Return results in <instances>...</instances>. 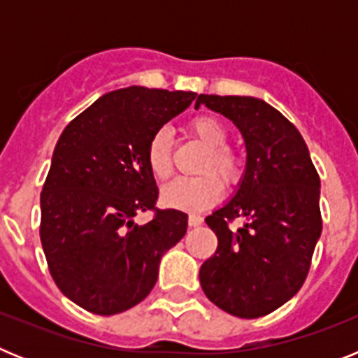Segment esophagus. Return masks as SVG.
<instances>
[{
  "instance_id": "1",
  "label": "esophagus",
  "mask_w": 358,
  "mask_h": 358,
  "mask_svg": "<svg viewBox=\"0 0 358 358\" xmlns=\"http://www.w3.org/2000/svg\"><path fill=\"white\" fill-rule=\"evenodd\" d=\"M204 222V218L201 217V215H189L188 217V224L192 227H197V226H201V224Z\"/></svg>"
}]
</instances>
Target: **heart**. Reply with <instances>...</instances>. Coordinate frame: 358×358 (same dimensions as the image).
Returning <instances> with one entry per match:
<instances>
[{"instance_id":"1","label":"heart","mask_w":358,"mask_h":358,"mask_svg":"<svg viewBox=\"0 0 358 358\" xmlns=\"http://www.w3.org/2000/svg\"><path fill=\"white\" fill-rule=\"evenodd\" d=\"M189 134L208 148L201 170H215L227 185L238 181L240 159L226 147L229 134L222 122L213 116H199L188 125ZM147 163L156 179H166L172 173V140L166 131H157L147 147ZM222 195V182L213 173L199 177H177L161 189V199L169 208L182 211H202L215 204Z\"/></svg>"}]
</instances>
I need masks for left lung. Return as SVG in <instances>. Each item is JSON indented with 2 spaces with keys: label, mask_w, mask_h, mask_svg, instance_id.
Wrapping results in <instances>:
<instances>
[{
  "label": "left lung",
  "mask_w": 358,
  "mask_h": 358,
  "mask_svg": "<svg viewBox=\"0 0 358 358\" xmlns=\"http://www.w3.org/2000/svg\"><path fill=\"white\" fill-rule=\"evenodd\" d=\"M235 123L245 143V170L235 194L206 217L218 248L199 280L211 303L255 319L285 305L301 289L321 236V181L303 136L280 110L255 96L199 94ZM242 216L231 230L227 220Z\"/></svg>",
  "instance_id": "1"
}]
</instances>
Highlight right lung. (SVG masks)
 Segmentation results:
<instances>
[{"label":"right lung","instance_id":"1","mask_svg":"<svg viewBox=\"0 0 358 358\" xmlns=\"http://www.w3.org/2000/svg\"><path fill=\"white\" fill-rule=\"evenodd\" d=\"M194 91L131 85L100 96L57 141L41 194V242L68 299L98 315L132 308L150 294L163 255L185 236L188 215L154 210L148 141L194 102Z\"/></svg>","mask_w":358,"mask_h":358}]
</instances>
